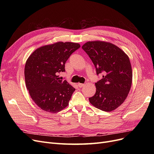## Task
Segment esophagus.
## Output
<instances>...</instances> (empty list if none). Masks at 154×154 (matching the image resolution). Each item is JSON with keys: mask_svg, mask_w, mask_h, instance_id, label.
Returning <instances> with one entry per match:
<instances>
[{"mask_svg": "<svg viewBox=\"0 0 154 154\" xmlns=\"http://www.w3.org/2000/svg\"><path fill=\"white\" fill-rule=\"evenodd\" d=\"M78 86L79 87H84L85 86V84H83V83H78Z\"/></svg>", "mask_w": 154, "mask_h": 154, "instance_id": "1", "label": "esophagus"}]
</instances>
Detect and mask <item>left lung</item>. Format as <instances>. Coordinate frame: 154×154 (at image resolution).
I'll return each mask as SVG.
<instances>
[{"label":"left lung","mask_w":154,"mask_h":154,"mask_svg":"<svg viewBox=\"0 0 154 154\" xmlns=\"http://www.w3.org/2000/svg\"><path fill=\"white\" fill-rule=\"evenodd\" d=\"M82 49L94 63L97 75L103 78L95 85V94L90 103L97 109L110 112L127 98L132 80V71L128 56L117 46L106 42H88Z\"/></svg>","instance_id":"8db88e82"}]
</instances>
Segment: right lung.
I'll return each mask as SVG.
<instances>
[{
  "label": "right lung",
  "mask_w": 154,
  "mask_h": 154,
  "mask_svg": "<svg viewBox=\"0 0 154 154\" xmlns=\"http://www.w3.org/2000/svg\"><path fill=\"white\" fill-rule=\"evenodd\" d=\"M80 45L58 42L36 49L27 60L24 76L27 89L41 109L57 113L68 105L75 91L66 80L58 78L65 72V63Z\"/></svg>",
  "instance_id": "1"
}]
</instances>
